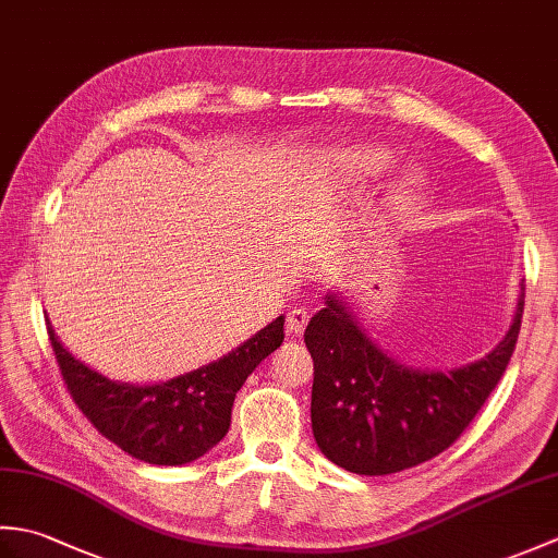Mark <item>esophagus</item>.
Returning a JSON list of instances; mask_svg holds the SVG:
<instances>
[{"label": "esophagus", "mask_w": 558, "mask_h": 558, "mask_svg": "<svg viewBox=\"0 0 558 558\" xmlns=\"http://www.w3.org/2000/svg\"><path fill=\"white\" fill-rule=\"evenodd\" d=\"M306 322H310V312L306 310H300V306H294V310L288 314V333L292 336H302V330L306 326Z\"/></svg>", "instance_id": "obj_1"}]
</instances>
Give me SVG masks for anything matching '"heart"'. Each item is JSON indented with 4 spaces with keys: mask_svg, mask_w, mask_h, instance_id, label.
I'll return each mask as SVG.
<instances>
[{
    "mask_svg": "<svg viewBox=\"0 0 558 558\" xmlns=\"http://www.w3.org/2000/svg\"><path fill=\"white\" fill-rule=\"evenodd\" d=\"M342 162H345L350 174L366 180V177H378L381 172H386L390 165H393V153L384 146L362 144V146L350 148L345 156H342ZM420 189H422V174L417 170L402 172L388 189V204L396 208L405 206L420 194Z\"/></svg>",
    "mask_w": 558,
    "mask_h": 558,
    "instance_id": "obj_1",
    "label": "heart"
}]
</instances>
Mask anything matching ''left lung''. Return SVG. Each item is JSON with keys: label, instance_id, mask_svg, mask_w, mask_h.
I'll use <instances>...</instances> for the list:
<instances>
[{"label": "left lung", "instance_id": "1", "mask_svg": "<svg viewBox=\"0 0 558 558\" xmlns=\"http://www.w3.org/2000/svg\"><path fill=\"white\" fill-rule=\"evenodd\" d=\"M304 330L314 357L312 432L322 453L357 475L420 465L456 441L501 381L523 318L520 294L504 340L448 372L390 357L366 333L342 292L330 290Z\"/></svg>", "mask_w": 558, "mask_h": 558}]
</instances>
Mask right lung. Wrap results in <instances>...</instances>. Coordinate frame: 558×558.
<instances>
[{
    "label": "right lung",
    "mask_w": 558,
    "mask_h": 558,
    "mask_svg": "<svg viewBox=\"0 0 558 558\" xmlns=\"http://www.w3.org/2000/svg\"><path fill=\"white\" fill-rule=\"evenodd\" d=\"M282 324L278 316L220 360L160 384L112 381L90 369L62 345L50 318L47 336L71 398L105 438L150 465H186L228 434L236 390L282 345Z\"/></svg>",
    "instance_id": "obj_1"
}]
</instances>
